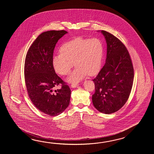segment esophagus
<instances>
[{
  "label": "esophagus",
  "mask_w": 154,
  "mask_h": 154,
  "mask_svg": "<svg viewBox=\"0 0 154 154\" xmlns=\"http://www.w3.org/2000/svg\"><path fill=\"white\" fill-rule=\"evenodd\" d=\"M79 84H72V85H71V87L72 88H76V87H77L78 86H79Z\"/></svg>",
  "instance_id": "1"
}]
</instances>
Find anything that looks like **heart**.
<instances>
[{"instance_id":"heart-1","label":"heart","mask_w":154,"mask_h":154,"mask_svg":"<svg viewBox=\"0 0 154 154\" xmlns=\"http://www.w3.org/2000/svg\"><path fill=\"white\" fill-rule=\"evenodd\" d=\"M60 52L53 57L55 72L61 75H67L74 63L75 69L67 81L77 83L88 75H95L98 73L101 66L103 46L101 41L97 38L78 37L64 43Z\"/></svg>"}]
</instances>
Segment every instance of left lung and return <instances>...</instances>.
Segmentation results:
<instances>
[{
  "label": "left lung",
  "instance_id": "1",
  "mask_svg": "<svg viewBox=\"0 0 154 154\" xmlns=\"http://www.w3.org/2000/svg\"><path fill=\"white\" fill-rule=\"evenodd\" d=\"M107 43L105 65L92 81L95 86L93 105L98 111L111 114L118 111L127 101L134 79V68L128 50L121 41L104 30Z\"/></svg>",
  "mask_w": 154,
  "mask_h": 154
}]
</instances>
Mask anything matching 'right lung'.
I'll use <instances>...</instances> for the list:
<instances>
[{
    "mask_svg": "<svg viewBox=\"0 0 154 154\" xmlns=\"http://www.w3.org/2000/svg\"><path fill=\"white\" fill-rule=\"evenodd\" d=\"M67 33L65 30L42 33L30 46L25 61L24 76L29 97L36 108L51 116L61 114L70 103L71 90L57 75L52 65L56 43ZM59 85L61 88L54 90Z\"/></svg>",
    "mask_w": 154,
    "mask_h": 154,
    "instance_id": "obj_1",
    "label": "right lung"
}]
</instances>
